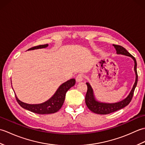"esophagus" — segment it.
Segmentation results:
<instances>
[{"instance_id": "34e87169", "label": "esophagus", "mask_w": 145, "mask_h": 145, "mask_svg": "<svg viewBox=\"0 0 145 145\" xmlns=\"http://www.w3.org/2000/svg\"><path fill=\"white\" fill-rule=\"evenodd\" d=\"M84 78V75L83 73H79L78 75L76 76V80L77 82H80L83 80V79Z\"/></svg>"}]
</instances>
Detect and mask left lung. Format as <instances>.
<instances>
[{
  "mask_svg": "<svg viewBox=\"0 0 145 145\" xmlns=\"http://www.w3.org/2000/svg\"><path fill=\"white\" fill-rule=\"evenodd\" d=\"M114 47L115 48L116 50V54H121L125 55L127 56L131 57L135 61V72L136 73V80H135V82L133 87V88L128 95V96L125 98V100H122L120 102L115 103H100L98 102L95 99L93 93V90L91 87L90 85L87 83V91L86 93L85 96V103L87 105L88 109L91 110L92 112L97 114H100V115H106V114H109L111 113L115 112L117 110H119L121 108H123L124 107L127 106L130 103V101L133 98L135 89L137 87V82H138V73H137V61L135 58L131 55L129 52L126 50V49L123 47L122 46L119 45H115L113 44Z\"/></svg>",
  "mask_w": 145,
  "mask_h": 145,
  "instance_id": "8db88e82",
  "label": "left lung"
}]
</instances>
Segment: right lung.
I'll list each match as a JSON object with an SVG mask.
<instances>
[{
	"instance_id": "obj_1",
	"label": "right lung",
	"mask_w": 145,
	"mask_h": 145,
	"mask_svg": "<svg viewBox=\"0 0 145 145\" xmlns=\"http://www.w3.org/2000/svg\"><path fill=\"white\" fill-rule=\"evenodd\" d=\"M48 46V44L45 45H40L37 46H35L28 49L29 50H34V49L45 48ZM75 84V79L72 78L70 79L67 82L63 83L62 85L60 86V87L58 88L57 91L54 95V96L45 102L37 104V105H30L22 102L18 99L17 97L15 95V98L20 105L27 110H29L30 112L37 113V114H50L58 112L61 106H62L65 98V95L67 91L69 89L74 86Z\"/></svg>"
}]
</instances>
